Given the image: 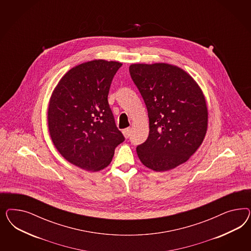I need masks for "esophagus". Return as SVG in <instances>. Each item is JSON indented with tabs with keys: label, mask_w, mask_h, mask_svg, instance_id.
I'll list each match as a JSON object with an SVG mask.
<instances>
[{
	"label": "esophagus",
	"mask_w": 251,
	"mask_h": 251,
	"mask_svg": "<svg viewBox=\"0 0 251 251\" xmlns=\"http://www.w3.org/2000/svg\"><path fill=\"white\" fill-rule=\"evenodd\" d=\"M122 133H123V135H124V137H125L126 139H128V138L130 136V129L127 128V129H123V130H122Z\"/></svg>",
	"instance_id": "34e87169"
}]
</instances>
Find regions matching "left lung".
Listing matches in <instances>:
<instances>
[{"label":"left lung","mask_w":251,"mask_h":251,"mask_svg":"<svg viewBox=\"0 0 251 251\" xmlns=\"http://www.w3.org/2000/svg\"><path fill=\"white\" fill-rule=\"evenodd\" d=\"M129 75L149 118V136L137 146V154L156 172L173 169L189 159L205 137L204 96L190 75L167 63L131 64Z\"/></svg>","instance_id":"1"}]
</instances>
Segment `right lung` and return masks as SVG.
<instances>
[{"mask_svg": "<svg viewBox=\"0 0 251 251\" xmlns=\"http://www.w3.org/2000/svg\"><path fill=\"white\" fill-rule=\"evenodd\" d=\"M118 61L95 60L71 69L55 87L48 109L50 135L61 155L88 171L107 167L125 140L107 96Z\"/></svg>", "mask_w": 251, "mask_h": 251, "instance_id": "right-lung-1", "label": "right lung"}]
</instances>
